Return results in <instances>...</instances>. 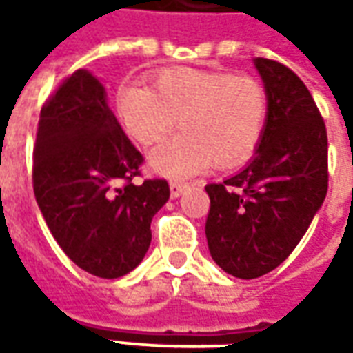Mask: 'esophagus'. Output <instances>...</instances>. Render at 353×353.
<instances>
[{
  "mask_svg": "<svg viewBox=\"0 0 353 353\" xmlns=\"http://www.w3.org/2000/svg\"><path fill=\"white\" fill-rule=\"evenodd\" d=\"M185 189H187V185L183 183H170V196L172 199H179Z\"/></svg>",
  "mask_w": 353,
  "mask_h": 353,
  "instance_id": "34e87169",
  "label": "esophagus"
}]
</instances>
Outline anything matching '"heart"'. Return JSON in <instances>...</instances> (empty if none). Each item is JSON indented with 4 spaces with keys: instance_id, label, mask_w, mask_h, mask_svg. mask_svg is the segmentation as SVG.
Here are the masks:
<instances>
[{
    "instance_id": "heart-1",
    "label": "heart",
    "mask_w": 353,
    "mask_h": 353,
    "mask_svg": "<svg viewBox=\"0 0 353 353\" xmlns=\"http://www.w3.org/2000/svg\"><path fill=\"white\" fill-rule=\"evenodd\" d=\"M126 130L139 143H153L176 121L179 132L149 153L161 176L183 179L215 162L244 164L259 145L266 124V92L248 75L177 68L164 70L153 88L126 83L117 92Z\"/></svg>"
}]
</instances>
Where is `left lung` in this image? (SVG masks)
Wrapping results in <instances>:
<instances>
[{
    "instance_id": "obj_1",
    "label": "left lung",
    "mask_w": 353,
    "mask_h": 353,
    "mask_svg": "<svg viewBox=\"0 0 353 353\" xmlns=\"http://www.w3.org/2000/svg\"><path fill=\"white\" fill-rule=\"evenodd\" d=\"M266 92V124L252 161L206 187L212 259L253 280L288 259L327 194V132L316 101L289 68L255 58Z\"/></svg>"
}]
</instances>
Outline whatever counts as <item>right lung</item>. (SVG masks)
<instances>
[{
	"label": "right lung",
	"mask_w": 353,
	"mask_h": 353,
	"mask_svg": "<svg viewBox=\"0 0 353 353\" xmlns=\"http://www.w3.org/2000/svg\"><path fill=\"white\" fill-rule=\"evenodd\" d=\"M141 162L109 109L105 87L88 70L70 75L43 105L35 200L58 245L92 276L121 278L149 250L151 219L168 202L170 187L164 179L132 183Z\"/></svg>",
	"instance_id": "add662e5"
}]
</instances>
